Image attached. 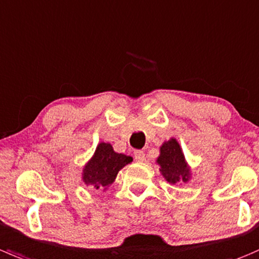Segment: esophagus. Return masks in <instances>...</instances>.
Here are the masks:
<instances>
[{"instance_id": "34e87169", "label": "esophagus", "mask_w": 259, "mask_h": 259, "mask_svg": "<svg viewBox=\"0 0 259 259\" xmlns=\"http://www.w3.org/2000/svg\"><path fill=\"white\" fill-rule=\"evenodd\" d=\"M134 155L137 162H144L145 160V153L143 152V150H137V152L134 153Z\"/></svg>"}]
</instances>
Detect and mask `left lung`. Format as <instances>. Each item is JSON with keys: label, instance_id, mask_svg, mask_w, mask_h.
<instances>
[{"label": "left lung", "instance_id": "1", "mask_svg": "<svg viewBox=\"0 0 259 259\" xmlns=\"http://www.w3.org/2000/svg\"><path fill=\"white\" fill-rule=\"evenodd\" d=\"M155 163L159 165L160 175L170 185H182L191 181V167L176 138H170L169 140L163 142L159 147V155Z\"/></svg>", "mask_w": 259, "mask_h": 259}]
</instances>
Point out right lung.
Returning <instances> with one entry per match:
<instances>
[{
    "label": "right lung",
    "mask_w": 259,
    "mask_h": 259,
    "mask_svg": "<svg viewBox=\"0 0 259 259\" xmlns=\"http://www.w3.org/2000/svg\"><path fill=\"white\" fill-rule=\"evenodd\" d=\"M133 162V158L116 153L110 143L97 144L94 155L87 160L82 169V181L95 190L106 191L114 183L120 169Z\"/></svg>",
    "instance_id": "1"
}]
</instances>
